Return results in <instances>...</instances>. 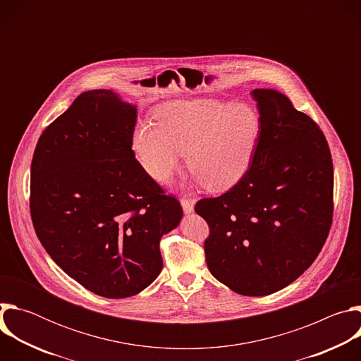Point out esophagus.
I'll use <instances>...</instances> for the list:
<instances>
[{"label": "esophagus", "mask_w": 361, "mask_h": 361, "mask_svg": "<svg viewBox=\"0 0 361 361\" xmlns=\"http://www.w3.org/2000/svg\"><path fill=\"white\" fill-rule=\"evenodd\" d=\"M181 205H183V210L185 214L192 213L194 210V205H195V200L194 198H181Z\"/></svg>", "instance_id": "1"}]
</instances>
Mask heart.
<instances>
[{"label": "heart", "instance_id": "obj_1", "mask_svg": "<svg viewBox=\"0 0 361 361\" xmlns=\"http://www.w3.org/2000/svg\"><path fill=\"white\" fill-rule=\"evenodd\" d=\"M262 137L252 109L216 99L174 101L161 106L157 121L141 123L131 147L140 167L166 183L181 166L209 190L234 185L248 170Z\"/></svg>", "mask_w": 361, "mask_h": 361}]
</instances>
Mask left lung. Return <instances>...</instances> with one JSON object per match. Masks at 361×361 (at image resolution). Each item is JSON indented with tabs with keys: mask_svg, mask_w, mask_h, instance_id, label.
<instances>
[{
	"mask_svg": "<svg viewBox=\"0 0 361 361\" xmlns=\"http://www.w3.org/2000/svg\"><path fill=\"white\" fill-rule=\"evenodd\" d=\"M262 137L240 181L220 197L201 198L210 273L243 295H269L317 259L333 221V161L319 126L270 88L251 91Z\"/></svg>",
	"mask_w": 361,
	"mask_h": 361,
	"instance_id": "obj_1",
	"label": "left lung"
}]
</instances>
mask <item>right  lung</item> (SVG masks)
<instances>
[{
  "instance_id": "right-lung-1",
  "label": "right lung",
  "mask_w": 361,
  "mask_h": 361,
  "mask_svg": "<svg viewBox=\"0 0 361 361\" xmlns=\"http://www.w3.org/2000/svg\"><path fill=\"white\" fill-rule=\"evenodd\" d=\"M137 107L111 90L80 94L41 134L31 163L37 237L71 279L107 297H131L163 269L160 240L183 219L131 148Z\"/></svg>"
}]
</instances>
